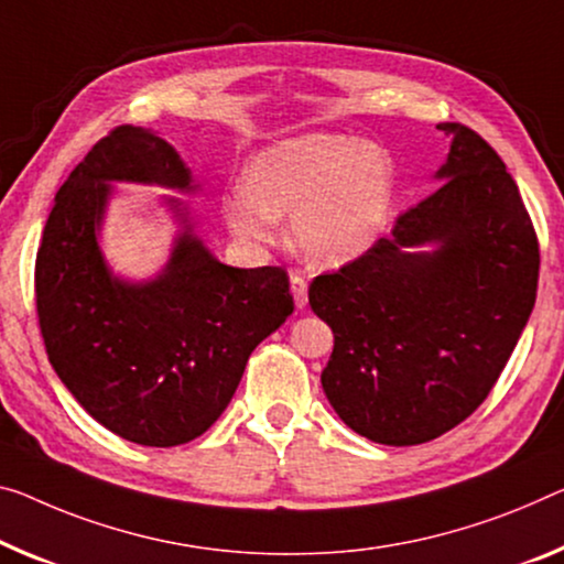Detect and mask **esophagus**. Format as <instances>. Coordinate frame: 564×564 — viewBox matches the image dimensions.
<instances>
[{
  "label": "esophagus",
  "instance_id": "34e87169",
  "mask_svg": "<svg viewBox=\"0 0 564 564\" xmlns=\"http://www.w3.org/2000/svg\"><path fill=\"white\" fill-rule=\"evenodd\" d=\"M290 284H292V294H294V305L305 307L307 305V280H305V274L292 272Z\"/></svg>",
  "mask_w": 564,
  "mask_h": 564
}]
</instances>
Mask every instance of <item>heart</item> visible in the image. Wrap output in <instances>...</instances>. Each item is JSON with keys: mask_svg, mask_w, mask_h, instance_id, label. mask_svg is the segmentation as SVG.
I'll use <instances>...</instances> for the list:
<instances>
[{"mask_svg": "<svg viewBox=\"0 0 564 564\" xmlns=\"http://www.w3.org/2000/svg\"><path fill=\"white\" fill-rule=\"evenodd\" d=\"M395 204V173L383 149L348 135L310 133L274 143L249 169V184L224 198L239 237L270 241L276 216L310 262L340 267L383 237Z\"/></svg>", "mask_w": 564, "mask_h": 564, "instance_id": "b5f03b06", "label": "heart"}]
</instances>
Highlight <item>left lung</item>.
Instances as JSON below:
<instances>
[{
  "instance_id": "1",
  "label": "left lung",
  "mask_w": 564,
  "mask_h": 564,
  "mask_svg": "<svg viewBox=\"0 0 564 564\" xmlns=\"http://www.w3.org/2000/svg\"><path fill=\"white\" fill-rule=\"evenodd\" d=\"M446 178L398 216L391 237L310 284V307L335 333L327 401L376 444L438 438L487 401L536 297L540 241L499 153L464 123ZM440 245L433 256L409 246Z\"/></svg>"
}]
</instances>
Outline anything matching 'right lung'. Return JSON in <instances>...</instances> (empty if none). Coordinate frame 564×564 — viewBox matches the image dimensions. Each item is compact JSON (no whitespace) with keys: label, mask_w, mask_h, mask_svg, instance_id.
Here are the masks:
<instances>
[{"label":"right lung","mask_w":564,"mask_h":564,"mask_svg":"<svg viewBox=\"0 0 564 564\" xmlns=\"http://www.w3.org/2000/svg\"><path fill=\"white\" fill-rule=\"evenodd\" d=\"M108 181L188 188L178 153L143 128L118 126L55 196L34 262V302L47 358L77 403L141 446H178L227 409L247 360L292 315L282 267L237 270L192 234L149 284L112 280L95 229Z\"/></svg>","instance_id":"add662e5"}]
</instances>
